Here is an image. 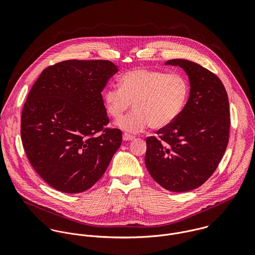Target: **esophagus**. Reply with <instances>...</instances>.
I'll list each match as a JSON object with an SVG mask.
<instances>
[{
  "instance_id": "1",
  "label": "esophagus",
  "mask_w": 255,
  "mask_h": 255,
  "mask_svg": "<svg viewBox=\"0 0 255 255\" xmlns=\"http://www.w3.org/2000/svg\"><path fill=\"white\" fill-rule=\"evenodd\" d=\"M123 139H124L125 141H129V140L134 139V136H133V135H130V134H128V133H124Z\"/></svg>"
}]
</instances>
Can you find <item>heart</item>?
Listing matches in <instances>:
<instances>
[{"instance_id":"heart-1","label":"heart","mask_w":255,"mask_h":255,"mask_svg":"<svg viewBox=\"0 0 255 255\" xmlns=\"http://www.w3.org/2000/svg\"><path fill=\"white\" fill-rule=\"evenodd\" d=\"M120 88L111 87L104 92L105 108L118 121L130 109L119 126L128 132H140L149 125L160 129L171 125L182 113L188 97V83L180 73H167L145 68L124 73Z\"/></svg>"}]
</instances>
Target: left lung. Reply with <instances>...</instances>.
I'll list each match as a JSON object with an SVG mask.
<instances>
[{
    "instance_id": "obj_1",
    "label": "left lung",
    "mask_w": 255,
    "mask_h": 255,
    "mask_svg": "<svg viewBox=\"0 0 255 255\" xmlns=\"http://www.w3.org/2000/svg\"><path fill=\"white\" fill-rule=\"evenodd\" d=\"M166 65L187 73L189 98L171 125L146 138L145 165L162 187L183 192L200 186L216 171L229 142L230 106L215 73L188 60H170Z\"/></svg>"
}]
</instances>
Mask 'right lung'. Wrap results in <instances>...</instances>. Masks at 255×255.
Listing matches in <instances>:
<instances>
[{"instance_id": "right-lung-1", "label": "right lung", "mask_w": 255, "mask_h": 255, "mask_svg": "<svg viewBox=\"0 0 255 255\" xmlns=\"http://www.w3.org/2000/svg\"><path fill=\"white\" fill-rule=\"evenodd\" d=\"M118 67L106 60H68L46 68L21 112L26 156L49 185L78 193L99 181L122 144L102 91Z\"/></svg>"}]
</instances>
